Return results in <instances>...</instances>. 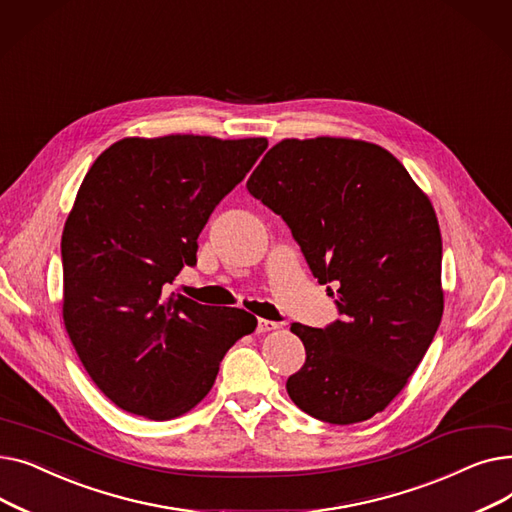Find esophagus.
I'll list each match as a JSON object with an SVG mask.
<instances>
[{
    "mask_svg": "<svg viewBox=\"0 0 512 512\" xmlns=\"http://www.w3.org/2000/svg\"><path fill=\"white\" fill-rule=\"evenodd\" d=\"M278 328H280L278 321H270V319H259V321H257V332H259V334L274 332V330H278Z\"/></svg>",
    "mask_w": 512,
    "mask_h": 512,
    "instance_id": "1",
    "label": "esophagus"
}]
</instances>
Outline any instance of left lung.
I'll list each match as a JSON object with an SVG mask.
<instances>
[{"label": "left lung", "instance_id": "8db88e82", "mask_svg": "<svg viewBox=\"0 0 512 512\" xmlns=\"http://www.w3.org/2000/svg\"><path fill=\"white\" fill-rule=\"evenodd\" d=\"M247 188L282 215L317 282L336 286L342 315L324 330L290 326L307 359L288 396L326 423L371 419L407 386L442 319L432 203L392 153L336 137L280 141Z\"/></svg>", "mask_w": 512, "mask_h": 512}]
</instances>
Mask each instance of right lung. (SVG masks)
<instances>
[{
    "instance_id": "obj_1",
    "label": "right lung",
    "mask_w": 512,
    "mask_h": 512,
    "mask_svg": "<svg viewBox=\"0 0 512 512\" xmlns=\"http://www.w3.org/2000/svg\"><path fill=\"white\" fill-rule=\"evenodd\" d=\"M267 139L128 137L107 147L78 188L62 234L64 326L97 388L155 421L211 390L228 348L255 332L245 309L166 297L215 209Z\"/></svg>"
}]
</instances>
